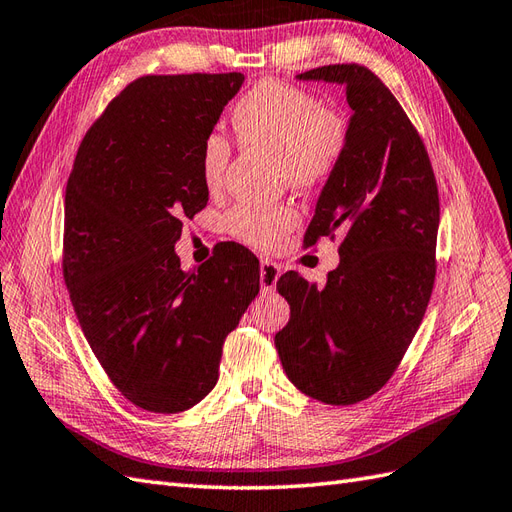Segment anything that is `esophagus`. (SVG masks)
Segmentation results:
<instances>
[{"label": "esophagus", "mask_w": 512, "mask_h": 512, "mask_svg": "<svg viewBox=\"0 0 512 512\" xmlns=\"http://www.w3.org/2000/svg\"><path fill=\"white\" fill-rule=\"evenodd\" d=\"M280 278V267L276 263H271V260H263L260 263V286H263L265 293H271L276 289Z\"/></svg>", "instance_id": "34e87169"}]
</instances>
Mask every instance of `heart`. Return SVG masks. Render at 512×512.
<instances>
[{
    "mask_svg": "<svg viewBox=\"0 0 512 512\" xmlns=\"http://www.w3.org/2000/svg\"><path fill=\"white\" fill-rule=\"evenodd\" d=\"M236 139L247 147L278 152L280 176L293 186L326 182L347 152L350 126L341 110L323 106L321 99L302 86L260 80L247 89L230 110ZM230 162V143L219 132H208L199 145V176L206 189L219 191ZM297 223L289 204H239L226 217L234 239L258 249L276 247Z\"/></svg>",
    "mask_w": 512,
    "mask_h": 512,
    "instance_id": "1",
    "label": "heart"
}]
</instances>
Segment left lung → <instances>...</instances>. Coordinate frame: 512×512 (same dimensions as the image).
<instances>
[{"label":"left lung","mask_w":512,"mask_h":512,"mask_svg":"<svg viewBox=\"0 0 512 512\" xmlns=\"http://www.w3.org/2000/svg\"><path fill=\"white\" fill-rule=\"evenodd\" d=\"M299 80L345 84L354 115L347 152L304 234V247L339 239L341 263L323 286L293 271L278 280L291 319L276 350L299 391L350 406L389 382L426 315L439 189L417 128L371 69L326 65Z\"/></svg>","instance_id":"1"}]
</instances>
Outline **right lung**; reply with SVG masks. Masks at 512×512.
<instances>
[{"instance_id":"right-lung-1","label":"right lung","mask_w":512,"mask_h":512,"mask_svg":"<svg viewBox=\"0 0 512 512\" xmlns=\"http://www.w3.org/2000/svg\"><path fill=\"white\" fill-rule=\"evenodd\" d=\"M243 80L136 78L86 130L71 167L62 276L99 365L149 413H182L213 391L223 341L260 291L258 260L239 243L191 273L173 249L208 202L199 145Z\"/></svg>"}]
</instances>
